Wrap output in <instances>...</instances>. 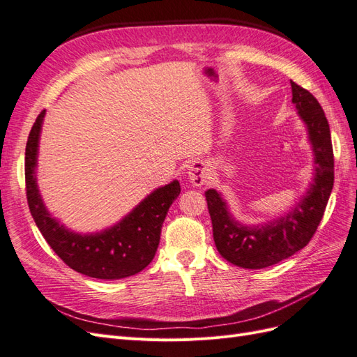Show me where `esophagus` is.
Here are the masks:
<instances>
[{
  "mask_svg": "<svg viewBox=\"0 0 357 357\" xmlns=\"http://www.w3.org/2000/svg\"><path fill=\"white\" fill-rule=\"evenodd\" d=\"M209 176V169L204 161H193L188 167V179L193 185H204Z\"/></svg>",
  "mask_w": 357,
  "mask_h": 357,
  "instance_id": "obj_1",
  "label": "esophagus"
}]
</instances>
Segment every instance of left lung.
<instances>
[{"instance_id":"1","label":"left lung","mask_w":357,"mask_h":357,"mask_svg":"<svg viewBox=\"0 0 357 357\" xmlns=\"http://www.w3.org/2000/svg\"><path fill=\"white\" fill-rule=\"evenodd\" d=\"M292 104L307 128L312 144L315 173L312 184L291 211L274 220L248 226L235 220L215 190L205 193L213 222V235L218 253L241 268L259 270L292 257L307 245L321 222L333 188V148L331 128L321 105L312 93L291 81Z\"/></svg>"}]
</instances>
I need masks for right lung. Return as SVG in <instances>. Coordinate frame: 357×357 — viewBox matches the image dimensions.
Here are the masks:
<instances>
[{"mask_svg": "<svg viewBox=\"0 0 357 357\" xmlns=\"http://www.w3.org/2000/svg\"><path fill=\"white\" fill-rule=\"evenodd\" d=\"M43 117L45 109L36 119L25 148L26 202L43 238L66 266L89 278L112 280L140 273L158 249L162 222L181 193L179 182L152 191L121 222L102 232H72L47 211L36 181Z\"/></svg>", "mask_w": 357, "mask_h": 357, "instance_id": "obj_1", "label": "right lung"}]
</instances>
